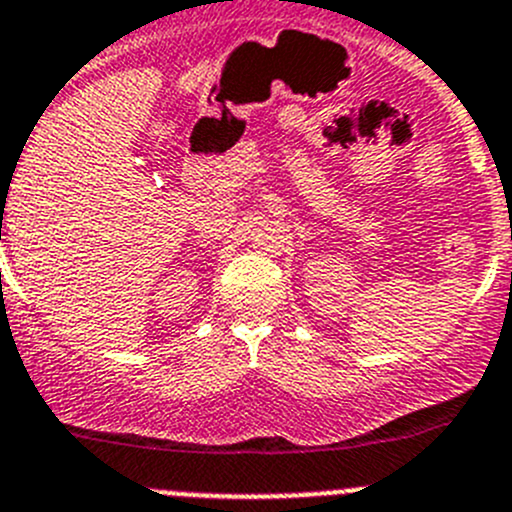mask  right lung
<instances>
[{
    "instance_id": "obj_1",
    "label": "right lung",
    "mask_w": 512,
    "mask_h": 512,
    "mask_svg": "<svg viewBox=\"0 0 512 512\" xmlns=\"http://www.w3.org/2000/svg\"><path fill=\"white\" fill-rule=\"evenodd\" d=\"M0 237H2V234H0Z\"/></svg>"
}]
</instances>
